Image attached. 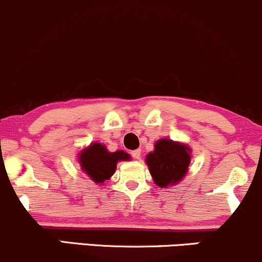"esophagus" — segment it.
Wrapping results in <instances>:
<instances>
[{"label": "esophagus", "instance_id": "esophagus-1", "mask_svg": "<svg viewBox=\"0 0 262 262\" xmlns=\"http://www.w3.org/2000/svg\"><path fill=\"white\" fill-rule=\"evenodd\" d=\"M131 155H132V157H134L135 159H140V158H141V149H135V150H132Z\"/></svg>", "mask_w": 262, "mask_h": 262}]
</instances>
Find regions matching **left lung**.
Listing matches in <instances>:
<instances>
[{
	"mask_svg": "<svg viewBox=\"0 0 262 262\" xmlns=\"http://www.w3.org/2000/svg\"><path fill=\"white\" fill-rule=\"evenodd\" d=\"M191 147L178 141L161 138L146 156V164L159 187L178 185L185 178L191 162Z\"/></svg>",
	"mask_w": 262,
	"mask_h": 262,
	"instance_id": "8db88e82",
	"label": "left lung"
}]
</instances>
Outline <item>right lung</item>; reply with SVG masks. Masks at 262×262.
Instances as JSON below:
<instances>
[{"label":"right lung","instance_id":"1","mask_svg":"<svg viewBox=\"0 0 262 262\" xmlns=\"http://www.w3.org/2000/svg\"><path fill=\"white\" fill-rule=\"evenodd\" d=\"M130 159L131 156L124 150L109 152L106 147L99 142H93L84 147L77 156L81 170L97 185H101L113 177L119 162Z\"/></svg>","mask_w":262,"mask_h":262}]
</instances>
